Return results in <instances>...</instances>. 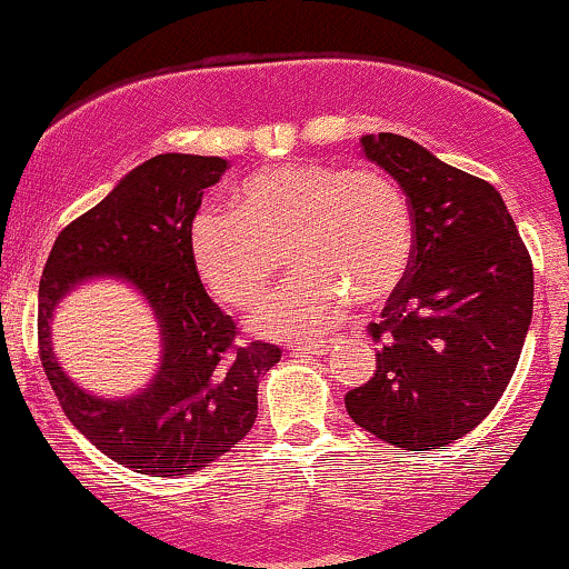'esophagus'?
Here are the masks:
<instances>
[{
  "mask_svg": "<svg viewBox=\"0 0 569 569\" xmlns=\"http://www.w3.org/2000/svg\"><path fill=\"white\" fill-rule=\"evenodd\" d=\"M289 350L310 352V356H326V352H329V345L326 342H291Z\"/></svg>",
  "mask_w": 569,
  "mask_h": 569,
  "instance_id": "34e87169",
  "label": "esophagus"
}]
</instances>
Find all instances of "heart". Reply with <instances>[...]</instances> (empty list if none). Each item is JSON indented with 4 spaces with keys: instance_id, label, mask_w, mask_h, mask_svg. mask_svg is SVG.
Returning a JSON list of instances; mask_svg holds the SVG:
<instances>
[{
    "instance_id": "heart-1",
    "label": "heart",
    "mask_w": 569,
    "mask_h": 569,
    "mask_svg": "<svg viewBox=\"0 0 569 569\" xmlns=\"http://www.w3.org/2000/svg\"><path fill=\"white\" fill-rule=\"evenodd\" d=\"M189 259L213 299L248 310L280 272H297L253 312L270 337H310L348 299L371 307L401 289L415 259V219L403 189L377 168L316 160L267 166L232 189V211L206 206L187 230Z\"/></svg>"
}]
</instances>
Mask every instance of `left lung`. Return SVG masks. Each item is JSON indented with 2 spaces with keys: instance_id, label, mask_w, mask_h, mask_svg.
Listing matches in <instances>:
<instances>
[{
  "instance_id": "obj_1",
  "label": "left lung",
  "mask_w": 569,
  "mask_h": 569,
  "mask_svg": "<svg viewBox=\"0 0 569 569\" xmlns=\"http://www.w3.org/2000/svg\"><path fill=\"white\" fill-rule=\"evenodd\" d=\"M361 143L407 194L415 259L369 323L375 377L345 407L377 439L426 452L471 433L511 382L532 321V259L489 181L403 136Z\"/></svg>"
}]
</instances>
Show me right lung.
Masks as SVG:
<instances>
[{"instance_id":"right-lung-1","label":"right lung","mask_w":569,"mask_h":569,"mask_svg":"<svg viewBox=\"0 0 569 569\" xmlns=\"http://www.w3.org/2000/svg\"><path fill=\"white\" fill-rule=\"evenodd\" d=\"M224 171L221 158L173 152L133 168L98 206L63 227L39 280V358L58 403L84 439L136 473L179 479L230 452L257 420L259 377L280 361L276 345L240 342L238 326L213 305L189 259V221L202 189ZM98 274L133 282L163 335L153 385L117 402L77 389L49 348L54 305Z\"/></svg>"}]
</instances>
